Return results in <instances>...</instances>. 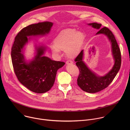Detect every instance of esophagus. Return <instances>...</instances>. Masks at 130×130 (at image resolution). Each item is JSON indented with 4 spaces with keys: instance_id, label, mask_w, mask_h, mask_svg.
<instances>
[{
    "instance_id": "esophagus-1",
    "label": "esophagus",
    "mask_w": 130,
    "mask_h": 130,
    "mask_svg": "<svg viewBox=\"0 0 130 130\" xmlns=\"http://www.w3.org/2000/svg\"><path fill=\"white\" fill-rule=\"evenodd\" d=\"M73 64V62L71 61H70V60L67 61L66 62V65H70V64Z\"/></svg>"
}]
</instances>
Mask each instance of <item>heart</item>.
I'll return each instance as SVG.
<instances>
[{
	"label": "heart",
	"mask_w": 130,
	"mask_h": 130,
	"mask_svg": "<svg viewBox=\"0 0 130 130\" xmlns=\"http://www.w3.org/2000/svg\"><path fill=\"white\" fill-rule=\"evenodd\" d=\"M85 38L82 31L72 29L63 30L54 38L51 51L55 55H60L61 50H63L68 58H73L80 51Z\"/></svg>",
	"instance_id": "obj_1"
}]
</instances>
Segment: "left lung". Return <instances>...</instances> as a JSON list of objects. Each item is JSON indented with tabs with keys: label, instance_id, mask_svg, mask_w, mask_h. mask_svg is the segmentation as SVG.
Wrapping results in <instances>:
<instances>
[{
	"label": "left lung",
	"instance_id": "obj_1",
	"mask_svg": "<svg viewBox=\"0 0 130 130\" xmlns=\"http://www.w3.org/2000/svg\"><path fill=\"white\" fill-rule=\"evenodd\" d=\"M92 28L99 30L101 24L96 23L87 24ZM105 35L110 44L111 52L114 61L113 67L104 76H99L91 70L83 61L84 50H82L75 59L76 65L79 69L80 75L77 79L78 86L84 91L89 93H96L106 87L115 78L121 66V53L114 35L107 28L103 27L99 30L96 35Z\"/></svg>",
	"mask_w": 130,
	"mask_h": 130
}]
</instances>
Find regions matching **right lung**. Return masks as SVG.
<instances>
[{"label": "right lung", "instance_id": "add662e5", "mask_svg": "<svg viewBox=\"0 0 130 130\" xmlns=\"http://www.w3.org/2000/svg\"><path fill=\"white\" fill-rule=\"evenodd\" d=\"M53 25L46 22L30 25L23 28L15 38L11 50L12 62L15 75L23 85L38 94L49 91L53 86L59 69L65 63L55 61L44 56L47 46L35 43L34 57L27 60L25 55L26 45L33 36H44L48 34Z\"/></svg>", "mask_w": 130, "mask_h": 130}]
</instances>
